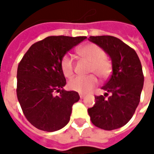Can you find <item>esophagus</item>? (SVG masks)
<instances>
[{
    "label": "esophagus",
    "mask_w": 154,
    "mask_h": 154,
    "mask_svg": "<svg viewBox=\"0 0 154 154\" xmlns=\"http://www.w3.org/2000/svg\"><path fill=\"white\" fill-rule=\"evenodd\" d=\"M79 95H80V98H81V99H83L84 97H85V96H84L83 94L80 93V94H79Z\"/></svg>",
    "instance_id": "1"
}]
</instances>
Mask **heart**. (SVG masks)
I'll return each instance as SVG.
<instances>
[{"label": "heart", "mask_w": 154, "mask_h": 154, "mask_svg": "<svg viewBox=\"0 0 154 154\" xmlns=\"http://www.w3.org/2000/svg\"><path fill=\"white\" fill-rule=\"evenodd\" d=\"M77 54L82 58L90 63L89 72H94L100 77L106 78L111 72V63L105 56V52L95 44H87L77 49ZM61 69L66 77H71L74 72L73 61L68 55H65L61 60ZM97 78L95 75L87 77H76L68 82L71 90L79 93H88L97 86Z\"/></svg>", "instance_id": "1"}]
</instances>
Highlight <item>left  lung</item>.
<instances>
[{
	"label": "left lung",
	"instance_id": "1",
	"mask_svg": "<svg viewBox=\"0 0 154 154\" xmlns=\"http://www.w3.org/2000/svg\"><path fill=\"white\" fill-rule=\"evenodd\" d=\"M88 40L101 48L112 63V74L101 87L106 92L95 97L96 103L88 114L100 129H119L129 122L139 106L144 80L142 65L135 51L119 38L101 35L90 36Z\"/></svg>",
	"mask_w": 154,
	"mask_h": 154
}]
</instances>
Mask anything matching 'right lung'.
Listing matches in <instances>:
<instances>
[{
	"mask_svg": "<svg viewBox=\"0 0 154 154\" xmlns=\"http://www.w3.org/2000/svg\"><path fill=\"white\" fill-rule=\"evenodd\" d=\"M86 36H48L25 53L17 69V98L29 122L37 129L54 132L67 125L72 107L80 97L65 91L61 60ZM59 91V96H54Z\"/></svg>",
	"mask_w": 154,
	"mask_h": 154,
	"instance_id": "right-lung-1",
	"label": "right lung"
}]
</instances>
